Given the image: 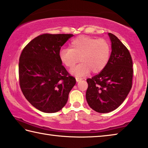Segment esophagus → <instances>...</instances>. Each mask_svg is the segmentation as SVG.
Returning <instances> with one entry per match:
<instances>
[{"label":"esophagus","instance_id":"34e87169","mask_svg":"<svg viewBox=\"0 0 148 148\" xmlns=\"http://www.w3.org/2000/svg\"><path fill=\"white\" fill-rule=\"evenodd\" d=\"M76 82H80V81H82V78H81V77H76Z\"/></svg>","mask_w":148,"mask_h":148}]
</instances>
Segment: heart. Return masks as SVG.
Wrapping results in <instances>:
<instances>
[{
	"label": "heart",
	"mask_w": 148,
	"mask_h": 148,
	"mask_svg": "<svg viewBox=\"0 0 148 148\" xmlns=\"http://www.w3.org/2000/svg\"><path fill=\"white\" fill-rule=\"evenodd\" d=\"M110 55L111 46L106 40L79 36L71 41L70 48L60 50L59 57L61 63L68 69H72L81 61L71 73L84 76L91 71L94 74L101 72L108 62Z\"/></svg>",
	"instance_id": "1"
}]
</instances>
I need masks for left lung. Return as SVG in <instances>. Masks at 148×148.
I'll return each mask as SVG.
<instances>
[{
	"mask_svg": "<svg viewBox=\"0 0 148 148\" xmlns=\"http://www.w3.org/2000/svg\"><path fill=\"white\" fill-rule=\"evenodd\" d=\"M108 34L112 42L109 61L99 74L87 79V102L99 113H108L117 108L132 85L133 64L130 52L117 36Z\"/></svg>",
	"mask_w": 148,
	"mask_h": 148,
	"instance_id": "1",
	"label": "left lung"
}]
</instances>
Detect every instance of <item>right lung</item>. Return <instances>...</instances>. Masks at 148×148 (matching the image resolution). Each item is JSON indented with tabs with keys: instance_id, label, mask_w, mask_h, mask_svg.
Instances as JSON below:
<instances>
[{
	"instance_id": "add662e5",
	"label": "right lung",
	"mask_w": 148,
	"mask_h": 148,
	"mask_svg": "<svg viewBox=\"0 0 148 148\" xmlns=\"http://www.w3.org/2000/svg\"><path fill=\"white\" fill-rule=\"evenodd\" d=\"M72 34H43L24 47L19 62L20 88L32 106L55 113L66 104L76 79L62 66L59 53Z\"/></svg>"
}]
</instances>
